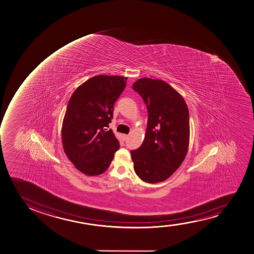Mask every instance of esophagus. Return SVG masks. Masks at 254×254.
<instances>
[{"mask_svg":"<svg viewBox=\"0 0 254 254\" xmlns=\"http://www.w3.org/2000/svg\"><path fill=\"white\" fill-rule=\"evenodd\" d=\"M123 140H127L128 138V135H127V134H123Z\"/></svg>","mask_w":254,"mask_h":254,"instance_id":"esophagus-1","label":"esophagus"}]
</instances>
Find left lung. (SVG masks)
I'll use <instances>...</instances> for the list:
<instances>
[{"label": "left lung", "instance_id": "left-lung-1", "mask_svg": "<svg viewBox=\"0 0 254 254\" xmlns=\"http://www.w3.org/2000/svg\"><path fill=\"white\" fill-rule=\"evenodd\" d=\"M148 110L142 145L131 150L135 173L148 183H161L177 171L189 145V111L183 96L160 79L143 77L132 85Z\"/></svg>", "mask_w": 254, "mask_h": 254}]
</instances>
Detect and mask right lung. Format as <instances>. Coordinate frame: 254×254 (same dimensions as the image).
<instances>
[{
	"label": "right lung",
	"mask_w": 254,
	"mask_h": 254,
	"mask_svg": "<svg viewBox=\"0 0 254 254\" xmlns=\"http://www.w3.org/2000/svg\"><path fill=\"white\" fill-rule=\"evenodd\" d=\"M127 77L98 75L73 92L62 127L65 154L87 176H99L108 169L120 144L109 123L114 104Z\"/></svg>",
	"instance_id": "obj_1"
}]
</instances>
